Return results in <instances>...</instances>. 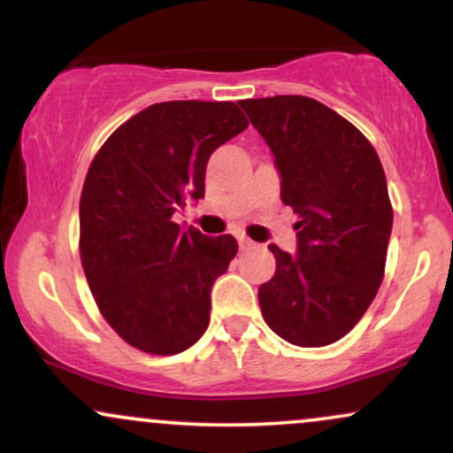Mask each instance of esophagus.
<instances>
[{"instance_id": "esophagus-1", "label": "esophagus", "mask_w": 453, "mask_h": 453, "mask_svg": "<svg viewBox=\"0 0 453 453\" xmlns=\"http://www.w3.org/2000/svg\"><path fill=\"white\" fill-rule=\"evenodd\" d=\"M238 247H241V251H249V249H256L257 244L253 242V241H249V238L238 236Z\"/></svg>"}]
</instances>
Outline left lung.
I'll list each match as a JSON object with an SVG mask.
<instances>
[{
    "label": "left lung",
    "mask_w": 453,
    "mask_h": 453,
    "mask_svg": "<svg viewBox=\"0 0 453 453\" xmlns=\"http://www.w3.org/2000/svg\"><path fill=\"white\" fill-rule=\"evenodd\" d=\"M266 140L292 206L296 253L270 244L274 277L259 285L262 315L298 347L342 339L375 300L394 212L377 150L347 119L304 96L242 100Z\"/></svg>",
    "instance_id": "8db88e82"
}]
</instances>
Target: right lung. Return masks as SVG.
Segmentation results:
<instances>
[{"mask_svg":"<svg viewBox=\"0 0 453 453\" xmlns=\"http://www.w3.org/2000/svg\"><path fill=\"white\" fill-rule=\"evenodd\" d=\"M234 102H161L97 150L81 196V259L104 319L123 341L174 356L200 339L211 289L236 256L230 234L180 227L174 212L204 197L212 150L247 129Z\"/></svg>","mask_w":453,"mask_h":453,"instance_id":"add662e5","label":"right lung"}]
</instances>
